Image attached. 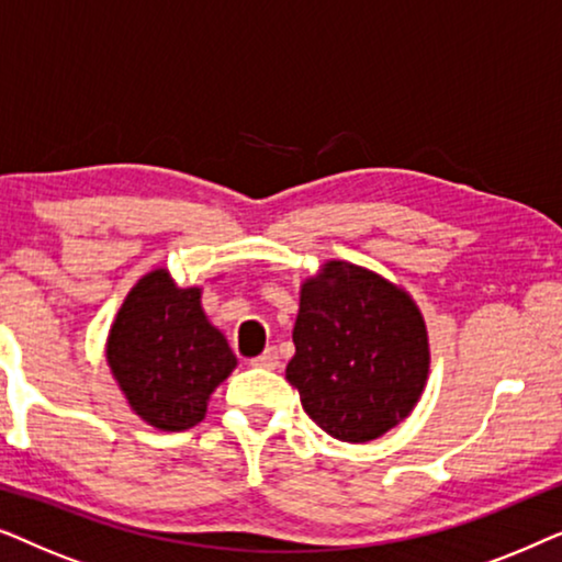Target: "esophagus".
Wrapping results in <instances>:
<instances>
[{
    "label": "esophagus",
    "mask_w": 562,
    "mask_h": 562,
    "mask_svg": "<svg viewBox=\"0 0 562 562\" xmlns=\"http://www.w3.org/2000/svg\"><path fill=\"white\" fill-rule=\"evenodd\" d=\"M250 363L256 366V368H268V371H271V368L279 366V350H276V348H266L263 352H260V356L252 358Z\"/></svg>",
    "instance_id": "obj_1"
}]
</instances>
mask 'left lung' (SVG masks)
Returning a JSON list of instances; mask_svg holds the SVG:
<instances>
[{
  "mask_svg": "<svg viewBox=\"0 0 562 562\" xmlns=\"http://www.w3.org/2000/svg\"><path fill=\"white\" fill-rule=\"evenodd\" d=\"M286 379L314 425L368 442L414 409L429 371L425 319L409 294L366 268L329 260L306 279Z\"/></svg>",
  "mask_w": 562,
  "mask_h": 562,
  "instance_id": "obj_1",
  "label": "left lung"
}]
</instances>
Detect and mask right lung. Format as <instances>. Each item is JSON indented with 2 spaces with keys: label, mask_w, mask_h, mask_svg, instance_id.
Segmentation results:
<instances>
[{
  "label": "right lung",
  "mask_w": 562,
  "mask_h": 562,
  "mask_svg": "<svg viewBox=\"0 0 562 562\" xmlns=\"http://www.w3.org/2000/svg\"><path fill=\"white\" fill-rule=\"evenodd\" d=\"M199 299V289H179L166 271H153L130 291L106 340L133 412L164 432L202 422L212 391L237 363Z\"/></svg>",
  "instance_id": "obj_1"
}]
</instances>
